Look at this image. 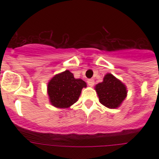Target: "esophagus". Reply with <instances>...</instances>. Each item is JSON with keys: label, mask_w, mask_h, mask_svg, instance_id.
<instances>
[{"label": "esophagus", "mask_w": 159, "mask_h": 159, "mask_svg": "<svg viewBox=\"0 0 159 159\" xmlns=\"http://www.w3.org/2000/svg\"><path fill=\"white\" fill-rule=\"evenodd\" d=\"M87 84L89 85L90 87H93L95 84V81L93 79H88L87 80Z\"/></svg>", "instance_id": "34e87169"}]
</instances>
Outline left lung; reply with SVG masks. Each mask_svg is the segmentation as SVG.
Returning <instances> with one entry per match:
<instances>
[{"label":"left lung","mask_w":159,"mask_h":159,"mask_svg":"<svg viewBox=\"0 0 159 159\" xmlns=\"http://www.w3.org/2000/svg\"><path fill=\"white\" fill-rule=\"evenodd\" d=\"M100 102L110 109L120 107L127 97L126 86L111 73L105 75L103 82L96 85Z\"/></svg>","instance_id":"left-lung-1"}]
</instances>
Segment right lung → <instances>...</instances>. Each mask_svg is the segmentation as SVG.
Here are the masks:
<instances>
[{"instance_id": "obj_1", "label": "right lung", "mask_w": 159, "mask_h": 159, "mask_svg": "<svg viewBox=\"0 0 159 159\" xmlns=\"http://www.w3.org/2000/svg\"><path fill=\"white\" fill-rule=\"evenodd\" d=\"M83 87H87V83L74 78L69 70L57 73L48 82L49 102L57 108H68L77 102Z\"/></svg>"}]
</instances>
